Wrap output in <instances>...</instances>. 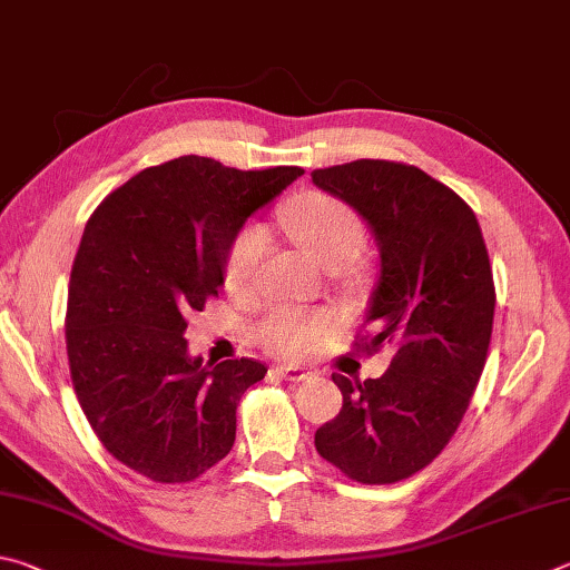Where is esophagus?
<instances>
[{
	"mask_svg": "<svg viewBox=\"0 0 570 570\" xmlns=\"http://www.w3.org/2000/svg\"><path fill=\"white\" fill-rule=\"evenodd\" d=\"M275 373L283 377V381H291V383H301L311 377V373L303 371V367H293V365H279V367H275Z\"/></svg>",
	"mask_w": 570,
	"mask_h": 570,
	"instance_id": "1",
	"label": "esophagus"
}]
</instances>
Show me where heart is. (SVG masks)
Segmentation results:
<instances>
[{"label": "heart", "instance_id": "heart-1", "mask_svg": "<svg viewBox=\"0 0 570 570\" xmlns=\"http://www.w3.org/2000/svg\"><path fill=\"white\" fill-rule=\"evenodd\" d=\"M287 233L295 237L307 255L317 263L337 269L347 283L363 277V263L357 253L365 245V225L355 209L341 197L313 193L297 199L283 213ZM269 247V233L263 223H247L229 239L223 277L233 295H253L257 291L259 267ZM331 311H305L295 305H275L257 325V343L277 357L311 355L327 335L335 331Z\"/></svg>", "mask_w": 570, "mask_h": 570}]
</instances>
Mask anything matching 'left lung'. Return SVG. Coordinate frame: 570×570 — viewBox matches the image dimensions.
I'll list each match as a JSON object with an SVG mask.
<instances>
[{
    "instance_id": "obj_1",
    "label": "left lung",
    "mask_w": 570,
    "mask_h": 570,
    "mask_svg": "<svg viewBox=\"0 0 570 570\" xmlns=\"http://www.w3.org/2000/svg\"><path fill=\"white\" fill-rule=\"evenodd\" d=\"M381 245V279L355 347H391L381 377L333 373L343 407L317 428L315 448L351 481L387 485L441 455L471 405L493 333L495 285L475 213L423 169L393 159L313 169Z\"/></svg>"
}]
</instances>
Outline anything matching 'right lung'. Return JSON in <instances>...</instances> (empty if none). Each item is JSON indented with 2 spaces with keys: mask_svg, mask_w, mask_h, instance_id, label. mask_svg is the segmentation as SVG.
Wrapping results in <instances>:
<instances>
[{
  "mask_svg": "<svg viewBox=\"0 0 570 570\" xmlns=\"http://www.w3.org/2000/svg\"><path fill=\"white\" fill-rule=\"evenodd\" d=\"M303 167L185 155L147 167L87 219L65 317L69 375L99 443L155 483H189L233 451L237 403L267 367L187 355V315L223 287L225 253Z\"/></svg>",
  "mask_w": 570,
  "mask_h": 570,
  "instance_id": "right-lung-1",
  "label": "right lung"
}]
</instances>
